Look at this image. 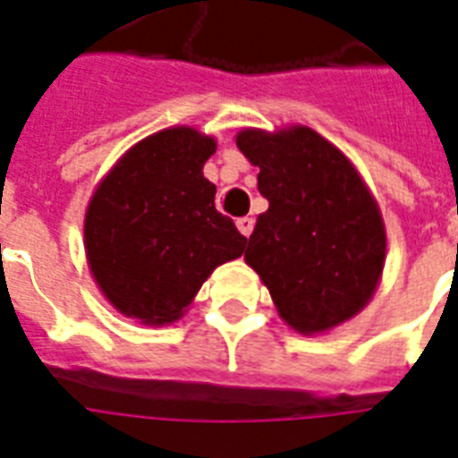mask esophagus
Returning a JSON list of instances; mask_svg holds the SVG:
<instances>
[{
	"mask_svg": "<svg viewBox=\"0 0 458 458\" xmlns=\"http://www.w3.org/2000/svg\"><path fill=\"white\" fill-rule=\"evenodd\" d=\"M238 230L245 235V238H250V233H252V228H255V220L250 218V216H245V218H238Z\"/></svg>",
	"mask_w": 458,
	"mask_h": 458,
	"instance_id": "1",
	"label": "esophagus"
}]
</instances>
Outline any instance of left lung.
<instances>
[{"mask_svg":"<svg viewBox=\"0 0 458 458\" xmlns=\"http://www.w3.org/2000/svg\"><path fill=\"white\" fill-rule=\"evenodd\" d=\"M269 208L257 216L245 262L298 335L350 323L374 298L386 264V225L352 160L308 125L242 128Z\"/></svg>","mask_w":458,"mask_h":458,"instance_id":"obj_1","label":"left lung"}]
</instances>
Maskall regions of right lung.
Returning a JSON list of instances; mask_svg holds the SVG:
<instances>
[{
	"mask_svg": "<svg viewBox=\"0 0 458 458\" xmlns=\"http://www.w3.org/2000/svg\"><path fill=\"white\" fill-rule=\"evenodd\" d=\"M216 148L194 125L162 128L91 191L84 255L101 296L125 318L177 323L213 269L245 252L247 238L216 211V184L203 177Z\"/></svg>",
	"mask_w": 458,
	"mask_h": 458,
	"instance_id": "right-lung-1",
	"label": "right lung"
}]
</instances>
